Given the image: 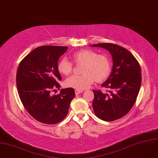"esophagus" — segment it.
Wrapping results in <instances>:
<instances>
[{"mask_svg":"<svg viewBox=\"0 0 158 158\" xmlns=\"http://www.w3.org/2000/svg\"><path fill=\"white\" fill-rule=\"evenodd\" d=\"M81 93H82V91H80V90H77V89H76V90H75V93H76V95L79 94Z\"/></svg>","mask_w":158,"mask_h":158,"instance_id":"esophagus-1","label":"esophagus"}]
</instances>
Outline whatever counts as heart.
I'll list each match as a JSON object with an SVG mask.
<instances>
[{"mask_svg":"<svg viewBox=\"0 0 158 158\" xmlns=\"http://www.w3.org/2000/svg\"><path fill=\"white\" fill-rule=\"evenodd\" d=\"M72 59L77 65H83L81 76H73L65 82V86L77 90H84L89 88L95 81L102 82L109 76L111 71V62L105 55L96 52L82 49L72 55ZM73 64L65 59H61L57 64L59 73L64 76H69L73 71Z\"/></svg>","mask_w":158,"mask_h":158,"instance_id":"heart-1","label":"heart"}]
</instances>
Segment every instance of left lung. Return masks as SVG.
I'll list each match as a JSON object with an SVG mask.
<instances>
[{
	"label": "left lung",
	"mask_w": 158,
	"mask_h": 158,
	"mask_svg": "<svg viewBox=\"0 0 158 158\" xmlns=\"http://www.w3.org/2000/svg\"><path fill=\"white\" fill-rule=\"evenodd\" d=\"M91 46L106 49L112 56L111 74L102 84L109 89L110 93L93 90V108L99 118L114 121L127 114L136 101L142 80L140 65L130 52L119 45L98 44Z\"/></svg>",
	"instance_id": "8db88e82"
}]
</instances>
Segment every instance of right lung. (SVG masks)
Listing matches in <instances>:
<instances>
[{"label": "right lung", "instance_id": "obj_1", "mask_svg": "<svg viewBox=\"0 0 158 158\" xmlns=\"http://www.w3.org/2000/svg\"><path fill=\"white\" fill-rule=\"evenodd\" d=\"M67 49V47L41 46L26 55L19 65L16 74L19 96L26 111L41 123L55 124L62 121L75 96L71 88L62 89L56 95L50 93L60 89L58 82L62 77L57 64Z\"/></svg>", "mask_w": 158, "mask_h": 158}]
</instances>
